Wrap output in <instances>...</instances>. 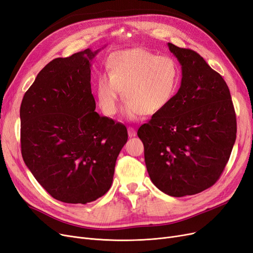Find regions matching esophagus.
<instances>
[{"instance_id": "1", "label": "esophagus", "mask_w": 253, "mask_h": 253, "mask_svg": "<svg viewBox=\"0 0 253 253\" xmlns=\"http://www.w3.org/2000/svg\"><path fill=\"white\" fill-rule=\"evenodd\" d=\"M135 134H136L135 129L133 127H128V135L130 137H132V136H135Z\"/></svg>"}]
</instances>
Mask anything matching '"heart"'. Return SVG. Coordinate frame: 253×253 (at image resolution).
<instances>
[{
	"mask_svg": "<svg viewBox=\"0 0 253 253\" xmlns=\"http://www.w3.org/2000/svg\"><path fill=\"white\" fill-rule=\"evenodd\" d=\"M106 70L107 74H101L97 80L99 107L105 116L114 117L123 90V114L128 120L163 111L178 92L182 78L180 64L174 57L143 48L112 53Z\"/></svg>",
	"mask_w": 253,
	"mask_h": 253,
	"instance_id": "1",
	"label": "heart"
}]
</instances>
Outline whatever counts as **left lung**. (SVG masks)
I'll use <instances>...</instances> for the list:
<instances>
[{"label": "left lung", "mask_w": 253, "mask_h": 253, "mask_svg": "<svg viewBox=\"0 0 253 253\" xmlns=\"http://www.w3.org/2000/svg\"><path fill=\"white\" fill-rule=\"evenodd\" d=\"M181 64L173 101L137 130L157 189L173 197L211 188L224 171L237 137L230 91L221 75L191 49L168 43Z\"/></svg>", "instance_id": "obj_1"}]
</instances>
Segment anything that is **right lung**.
I'll return each instance as SVG.
<instances>
[{
  "label": "right lung",
  "instance_id": "obj_1",
  "mask_svg": "<svg viewBox=\"0 0 253 253\" xmlns=\"http://www.w3.org/2000/svg\"><path fill=\"white\" fill-rule=\"evenodd\" d=\"M90 49L50 61L23 98L21 148L35 179L65 203L95 201L114 179L126 127L101 117L90 87Z\"/></svg>",
  "mask_w": 253,
  "mask_h": 253
}]
</instances>
